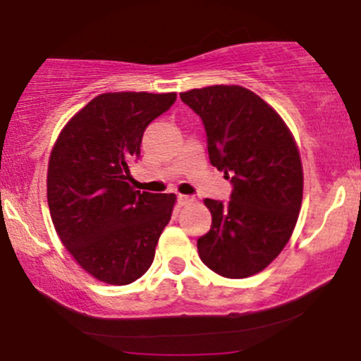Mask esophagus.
<instances>
[{
	"mask_svg": "<svg viewBox=\"0 0 361 361\" xmlns=\"http://www.w3.org/2000/svg\"><path fill=\"white\" fill-rule=\"evenodd\" d=\"M176 201H178V206H187V204L194 202V197H190V195H183V194H178Z\"/></svg>",
	"mask_w": 361,
	"mask_h": 361,
	"instance_id": "esophagus-1",
	"label": "esophagus"
}]
</instances>
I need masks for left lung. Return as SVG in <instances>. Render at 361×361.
<instances>
[{
	"mask_svg": "<svg viewBox=\"0 0 361 361\" xmlns=\"http://www.w3.org/2000/svg\"><path fill=\"white\" fill-rule=\"evenodd\" d=\"M201 116L209 162L231 181V201L206 199L211 228L199 257L224 278L267 267L288 243L302 204V162L288 127L264 99L239 85L180 94Z\"/></svg>",
	"mask_w": 361,
	"mask_h": 361,
	"instance_id": "8db88e82",
	"label": "left lung"
}]
</instances>
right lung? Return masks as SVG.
<instances>
[{"label":"right lung","mask_w":361,"mask_h":361,"mask_svg":"<svg viewBox=\"0 0 361 361\" xmlns=\"http://www.w3.org/2000/svg\"><path fill=\"white\" fill-rule=\"evenodd\" d=\"M176 94L111 92L66 123L49 162L47 199L61 241L90 276L108 285L140 279L169 224L174 194L129 185L143 133Z\"/></svg>","instance_id":"add662e5"}]
</instances>
